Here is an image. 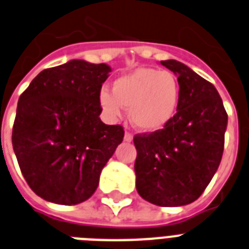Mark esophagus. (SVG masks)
<instances>
[{"instance_id":"obj_1","label":"esophagus","mask_w":249,"mask_h":249,"mask_svg":"<svg viewBox=\"0 0 249 249\" xmlns=\"http://www.w3.org/2000/svg\"><path fill=\"white\" fill-rule=\"evenodd\" d=\"M124 141H125V142H131V141H133V135H131L130 133H128V131H126V133H125V135H124Z\"/></svg>"}]
</instances>
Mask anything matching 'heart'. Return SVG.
Segmentation results:
<instances>
[{
    "instance_id": "b5f03b06",
    "label": "heart",
    "mask_w": 249,
    "mask_h": 249,
    "mask_svg": "<svg viewBox=\"0 0 249 249\" xmlns=\"http://www.w3.org/2000/svg\"><path fill=\"white\" fill-rule=\"evenodd\" d=\"M180 102V83L169 70L137 68L112 83V93L100 92V104L111 119L129 108L131 124L142 131L165 128L175 116Z\"/></svg>"
}]
</instances>
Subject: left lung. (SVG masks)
Here are the masks:
<instances>
[{"label": "left lung", "instance_id": "8db88e82", "mask_svg": "<svg viewBox=\"0 0 249 249\" xmlns=\"http://www.w3.org/2000/svg\"><path fill=\"white\" fill-rule=\"evenodd\" d=\"M161 65L178 76L180 102L161 130L137 134L135 187L153 205L178 207L195 202L219 169L228 114L211 83L177 60Z\"/></svg>", "mask_w": 249, "mask_h": 249}]
</instances>
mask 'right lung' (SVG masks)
Masks as SVG:
<instances>
[{
	"label": "right lung",
	"instance_id": "right-lung-1",
	"mask_svg": "<svg viewBox=\"0 0 249 249\" xmlns=\"http://www.w3.org/2000/svg\"><path fill=\"white\" fill-rule=\"evenodd\" d=\"M110 72L107 64L70 60L40 71L20 96L14 152L30 189L46 201H87L123 142V126L100 119V92Z\"/></svg>",
	"mask_w": 249,
	"mask_h": 249
}]
</instances>
